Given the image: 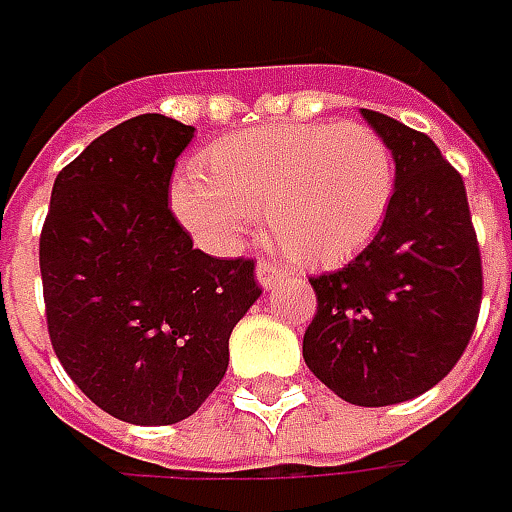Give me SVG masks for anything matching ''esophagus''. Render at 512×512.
Listing matches in <instances>:
<instances>
[{
	"label": "esophagus",
	"instance_id": "1",
	"mask_svg": "<svg viewBox=\"0 0 512 512\" xmlns=\"http://www.w3.org/2000/svg\"><path fill=\"white\" fill-rule=\"evenodd\" d=\"M279 279H282V267H276L273 262H267V259L256 262V282H259V287L270 290Z\"/></svg>",
	"mask_w": 512,
	"mask_h": 512
}]
</instances>
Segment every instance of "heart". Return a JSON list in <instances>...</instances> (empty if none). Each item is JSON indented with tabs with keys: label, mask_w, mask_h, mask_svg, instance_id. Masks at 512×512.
<instances>
[{
	"label": "heart",
	"mask_w": 512,
	"mask_h": 512,
	"mask_svg": "<svg viewBox=\"0 0 512 512\" xmlns=\"http://www.w3.org/2000/svg\"><path fill=\"white\" fill-rule=\"evenodd\" d=\"M396 193L393 150L362 122L239 130L170 187V210L213 253L242 245L256 216L299 265H339L382 227Z\"/></svg>",
	"instance_id": "obj_1"
}]
</instances>
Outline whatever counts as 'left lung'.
<instances>
[{
	"instance_id": "1",
	"label": "left lung",
	"mask_w": 512,
	"mask_h": 512,
	"mask_svg": "<svg viewBox=\"0 0 512 512\" xmlns=\"http://www.w3.org/2000/svg\"><path fill=\"white\" fill-rule=\"evenodd\" d=\"M393 150L396 193L379 233L313 276L302 356L339 399L387 407L422 396L462 359L482 305V256L462 176L430 136L362 108Z\"/></svg>"
}]
</instances>
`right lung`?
I'll return each mask as SVG.
<instances>
[{
  "label": "right lung",
  "mask_w": 512,
  "mask_h": 512,
  "mask_svg": "<svg viewBox=\"0 0 512 512\" xmlns=\"http://www.w3.org/2000/svg\"><path fill=\"white\" fill-rule=\"evenodd\" d=\"M193 130L142 113L93 139L56 176L39 239L50 344L90 402L128 424L193 416L262 296L250 259L193 250L170 213Z\"/></svg>",
  "instance_id": "obj_1"
}]
</instances>
